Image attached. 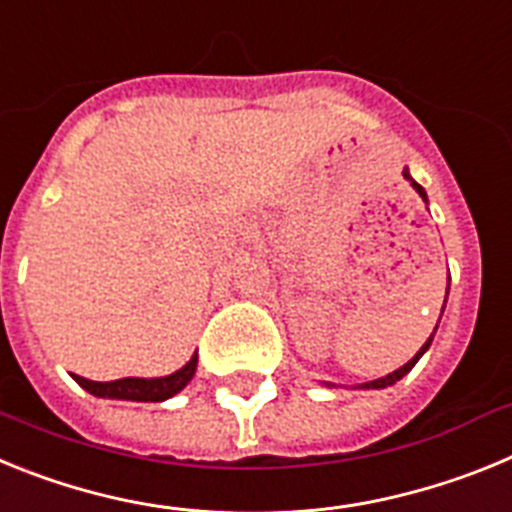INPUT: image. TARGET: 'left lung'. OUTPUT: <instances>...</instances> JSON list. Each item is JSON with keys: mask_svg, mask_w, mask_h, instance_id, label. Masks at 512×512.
<instances>
[{"mask_svg": "<svg viewBox=\"0 0 512 512\" xmlns=\"http://www.w3.org/2000/svg\"><path fill=\"white\" fill-rule=\"evenodd\" d=\"M402 176H405V179H408V182H410V187H413L415 192H418L420 197H423V202H428V194H425V189L420 187L418 182H415L413 176H410L408 166H405V171H402ZM446 297H449V289H446ZM443 307H446V300H443ZM443 307H441V315H443ZM438 320H441V318H438ZM436 328H438V325H436ZM436 328H433V333H436ZM433 333H431V338H428V341H425L423 346H420V351H418V354L413 356V359L408 361V364L400 366V369H395V372L387 374V377L372 379V382H364V384H354V390H384V387H392V384H395V382H400V379L405 377V374H408L415 364H418L420 356H423L425 351H428V348H431V343H433ZM323 384H325V387H338V384H330V382H323Z\"/></svg>", "mask_w": 512, "mask_h": 512, "instance_id": "obj_1", "label": "left lung"}]
</instances>
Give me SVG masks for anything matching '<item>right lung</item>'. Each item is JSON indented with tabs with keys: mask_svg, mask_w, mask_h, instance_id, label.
Instances as JSON below:
<instances>
[{
	"mask_svg": "<svg viewBox=\"0 0 512 512\" xmlns=\"http://www.w3.org/2000/svg\"><path fill=\"white\" fill-rule=\"evenodd\" d=\"M194 372H197V354L174 374L166 377H125L115 379V382H92V379L76 377V382L94 397H107V400H130V402H164L169 397L179 395V392L192 382Z\"/></svg>",
	"mask_w": 512,
	"mask_h": 512,
	"instance_id": "right-lung-1",
	"label": "right lung"
}]
</instances>
